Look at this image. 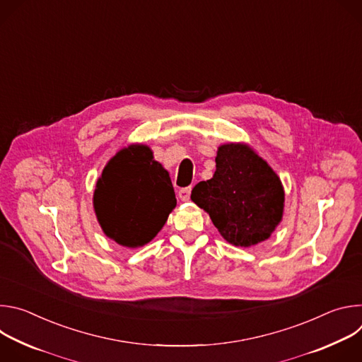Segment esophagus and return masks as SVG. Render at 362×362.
I'll return each mask as SVG.
<instances>
[{
  "label": "esophagus",
  "instance_id": "1",
  "mask_svg": "<svg viewBox=\"0 0 362 362\" xmlns=\"http://www.w3.org/2000/svg\"><path fill=\"white\" fill-rule=\"evenodd\" d=\"M190 193H192V187H183L179 190V197L183 200V202H187L190 199Z\"/></svg>",
  "mask_w": 362,
  "mask_h": 362
}]
</instances>
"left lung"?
Returning <instances> with one entry per match:
<instances>
[{"instance_id":"left-lung-1","label":"left lung","mask_w":362,"mask_h":362,"mask_svg":"<svg viewBox=\"0 0 362 362\" xmlns=\"http://www.w3.org/2000/svg\"><path fill=\"white\" fill-rule=\"evenodd\" d=\"M215 162L214 177L199 182L190 199L230 245L250 247L269 239L285 208L279 176L246 143L221 144Z\"/></svg>"}]
</instances>
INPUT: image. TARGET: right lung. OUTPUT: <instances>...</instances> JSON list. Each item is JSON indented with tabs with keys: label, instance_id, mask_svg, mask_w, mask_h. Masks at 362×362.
I'll use <instances>...</instances> for the list:
<instances>
[{
	"label": "right lung",
	"instance_id": "add662e5",
	"mask_svg": "<svg viewBox=\"0 0 362 362\" xmlns=\"http://www.w3.org/2000/svg\"><path fill=\"white\" fill-rule=\"evenodd\" d=\"M93 206L105 235L126 247L154 239L176 208L169 172L148 146L120 148L97 179Z\"/></svg>",
	"mask_w": 362,
	"mask_h": 362
}]
</instances>
